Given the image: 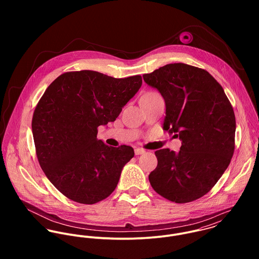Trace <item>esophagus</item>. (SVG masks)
Here are the masks:
<instances>
[{"label":"esophagus","mask_w":259,"mask_h":259,"mask_svg":"<svg viewBox=\"0 0 259 259\" xmlns=\"http://www.w3.org/2000/svg\"><path fill=\"white\" fill-rule=\"evenodd\" d=\"M145 152H146V150L143 149V148H135V153H136V155H140V154H143V153H145Z\"/></svg>","instance_id":"1"}]
</instances>
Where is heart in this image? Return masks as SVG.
I'll use <instances>...</instances> for the list:
<instances>
[{"label": "heart", "mask_w": 259, "mask_h": 259, "mask_svg": "<svg viewBox=\"0 0 259 259\" xmlns=\"http://www.w3.org/2000/svg\"><path fill=\"white\" fill-rule=\"evenodd\" d=\"M149 94H153V93H149Z\"/></svg>", "instance_id": "obj_1"}]
</instances>
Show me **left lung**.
Segmentation results:
<instances>
[{
  "label": "left lung",
  "mask_w": 259,
  "mask_h": 259,
  "mask_svg": "<svg viewBox=\"0 0 259 259\" xmlns=\"http://www.w3.org/2000/svg\"><path fill=\"white\" fill-rule=\"evenodd\" d=\"M143 77L164 100L163 130L182 141L178 153L168 148L155 151L157 166L149 183L170 201H193L213 187L230 163L233 109L222 85L202 69L169 64Z\"/></svg>",
  "instance_id": "obj_1"
}]
</instances>
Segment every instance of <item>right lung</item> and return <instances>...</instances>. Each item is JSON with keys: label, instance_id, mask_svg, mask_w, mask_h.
<instances>
[{"label": "right lung", "instance_id": "obj_1", "mask_svg": "<svg viewBox=\"0 0 259 259\" xmlns=\"http://www.w3.org/2000/svg\"><path fill=\"white\" fill-rule=\"evenodd\" d=\"M142 83L141 75L115 78L80 71L61 74L46 90L32 120L37 159L68 198L94 204L115 189L135 151L107 146L97 139L98 127L114 121Z\"/></svg>", "mask_w": 259, "mask_h": 259}]
</instances>
